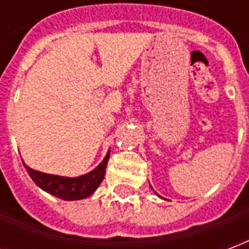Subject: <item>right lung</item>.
<instances>
[{
	"label": "right lung",
	"instance_id": "right-lung-1",
	"mask_svg": "<svg viewBox=\"0 0 249 249\" xmlns=\"http://www.w3.org/2000/svg\"><path fill=\"white\" fill-rule=\"evenodd\" d=\"M108 160L109 153L96 169L80 178H62V176H54V175H46L38 171H33L25 164L24 167L26 168V172L29 173L32 180L41 189L62 200H81V198L90 196L103 181Z\"/></svg>",
	"mask_w": 249,
	"mask_h": 249
}]
</instances>
